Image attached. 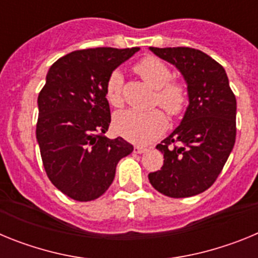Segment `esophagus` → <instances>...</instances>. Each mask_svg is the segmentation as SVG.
Returning a JSON list of instances; mask_svg holds the SVG:
<instances>
[{
	"instance_id": "esophagus-1",
	"label": "esophagus",
	"mask_w": 258,
	"mask_h": 258,
	"mask_svg": "<svg viewBox=\"0 0 258 258\" xmlns=\"http://www.w3.org/2000/svg\"><path fill=\"white\" fill-rule=\"evenodd\" d=\"M146 151H147L146 147H142V146H134V149H133L134 154H143V152Z\"/></svg>"
}]
</instances>
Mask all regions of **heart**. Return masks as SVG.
<instances>
[{"mask_svg": "<svg viewBox=\"0 0 258 258\" xmlns=\"http://www.w3.org/2000/svg\"><path fill=\"white\" fill-rule=\"evenodd\" d=\"M134 71L146 83L155 88L152 104L160 106L168 115L177 116L187 103V88L179 80L170 79L169 67L155 56L141 59ZM124 77L118 70L108 75L104 86L106 99L112 107L124 104ZM113 127L116 133L136 143H149L156 140L166 129V117L160 109L136 111L124 109L113 116Z\"/></svg>", "mask_w": 258, "mask_h": 258, "instance_id": "1", "label": "heart"}]
</instances>
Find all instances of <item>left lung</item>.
I'll use <instances>...</instances> for the list:
<instances>
[{
    "mask_svg": "<svg viewBox=\"0 0 258 258\" xmlns=\"http://www.w3.org/2000/svg\"><path fill=\"white\" fill-rule=\"evenodd\" d=\"M181 71L190 104L175 131L156 146L164 154L160 170L150 173L155 190L188 198L216 182L236 137V99L225 68L192 47H150Z\"/></svg>",
    "mask_w": 258,
    "mask_h": 258,
    "instance_id": "8db88e82",
    "label": "left lung"
}]
</instances>
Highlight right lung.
Returning <instances> with one entry per match:
<instances>
[{
  "label": "right lung",
  "instance_id": "1",
  "mask_svg": "<svg viewBox=\"0 0 258 258\" xmlns=\"http://www.w3.org/2000/svg\"><path fill=\"white\" fill-rule=\"evenodd\" d=\"M140 47L72 51L50 67L38 94L36 137L45 172L58 190L77 202L103 195L118 160L133 146L104 133L111 122L104 94L108 75Z\"/></svg>",
  "mask_w": 258,
  "mask_h": 258
}]
</instances>
